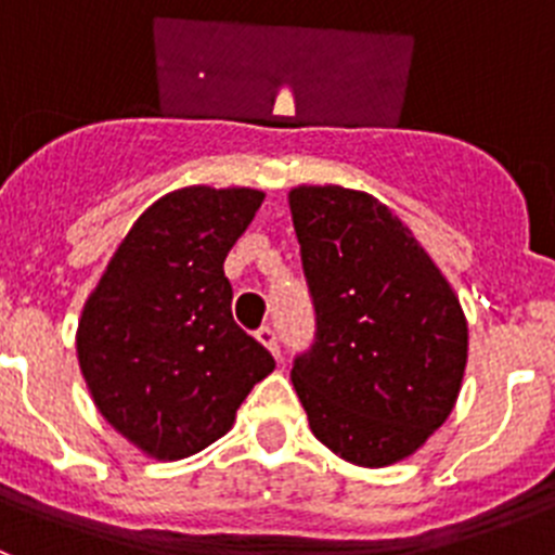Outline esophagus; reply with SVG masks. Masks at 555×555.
<instances>
[{
    "instance_id": "esophagus-1",
    "label": "esophagus",
    "mask_w": 555,
    "mask_h": 555,
    "mask_svg": "<svg viewBox=\"0 0 555 555\" xmlns=\"http://www.w3.org/2000/svg\"><path fill=\"white\" fill-rule=\"evenodd\" d=\"M255 338H258V341H261V345L267 347L274 358H281V341H278V333H274L272 325L258 327V331H255Z\"/></svg>"
}]
</instances>
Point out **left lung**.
<instances>
[{"label": "left lung", "mask_w": 555, "mask_h": 555, "mask_svg": "<svg viewBox=\"0 0 555 555\" xmlns=\"http://www.w3.org/2000/svg\"><path fill=\"white\" fill-rule=\"evenodd\" d=\"M317 311L292 384L313 436L358 467H389L453 411L467 366V317L423 244L372 194L288 191Z\"/></svg>", "instance_id": "1"}]
</instances>
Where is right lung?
Listing matches in <instances>:
<instances>
[{
	"label": "right lung",
	"instance_id": "1",
	"mask_svg": "<svg viewBox=\"0 0 555 555\" xmlns=\"http://www.w3.org/2000/svg\"><path fill=\"white\" fill-rule=\"evenodd\" d=\"M258 189L189 185L152 203L82 306L77 361L94 405L141 453L178 461L235 423L274 370L233 322L224 258L261 208Z\"/></svg>",
	"mask_w": 555,
	"mask_h": 555
}]
</instances>
